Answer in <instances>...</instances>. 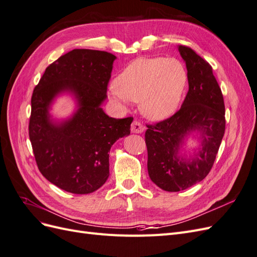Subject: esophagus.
<instances>
[{
	"mask_svg": "<svg viewBox=\"0 0 257 257\" xmlns=\"http://www.w3.org/2000/svg\"><path fill=\"white\" fill-rule=\"evenodd\" d=\"M145 130H146V127L143 125L141 121L134 120V121H133V123H132V126H131L132 133L139 134V133H143V132H144Z\"/></svg>",
	"mask_w": 257,
	"mask_h": 257,
	"instance_id": "esophagus-1",
	"label": "esophagus"
}]
</instances>
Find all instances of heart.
<instances>
[{"instance_id":"heart-1","label":"heart","mask_w":257,"mask_h":257,"mask_svg":"<svg viewBox=\"0 0 257 257\" xmlns=\"http://www.w3.org/2000/svg\"><path fill=\"white\" fill-rule=\"evenodd\" d=\"M188 82V73L180 61L173 58H141L119 74L110 95L125 107L130 100L139 102L142 112L160 121L172 115L180 105Z\"/></svg>"}]
</instances>
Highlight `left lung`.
<instances>
[{
  "mask_svg": "<svg viewBox=\"0 0 257 257\" xmlns=\"http://www.w3.org/2000/svg\"><path fill=\"white\" fill-rule=\"evenodd\" d=\"M188 69L189 91L181 108L169 118L147 124L145 141L148 173L159 188L179 192L206 178L211 170L225 132V106L212 67L190 47H178ZM197 130L201 150L192 159L178 155L184 137Z\"/></svg>",
  "mask_w": 257,
  "mask_h": 257,
  "instance_id": "obj_1",
  "label": "left lung"
}]
</instances>
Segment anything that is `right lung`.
Returning a JSON list of instances; mask_svg holds the SVG:
<instances>
[{
    "instance_id": "1",
    "label": "right lung",
    "mask_w": 257,
    "mask_h": 257,
    "mask_svg": "<svg viewBox=\"0 0 257 257\" xmlns=\"http://www.w3.org/2000/svg\"><path fill=\"white\" fill-rule=\"evenodd\" d=\"M112 53L74 49L51 63L31 98L29 136L42 175L58 188L73 194H89L109 177V150L131 133L132 116H108L100 104L107 97ZM72 91L80 108L72 118L54 124L49 105L59 92Z\"/></svg>"
}]
</instances>
